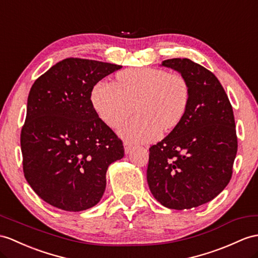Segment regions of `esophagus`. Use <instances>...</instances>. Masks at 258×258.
<instances>
[{
  "label": "esophagus",
  "mask_w": 258,
  "mask_h": 258,
  "mask_svg": "<svg viewBox=\"0 0 258 258\" xmlns=\"http://www.w3.org/2000/svg\"><path fill=\"white\" fill-rule=\"evenodd\" d=\"M133 148H134L133 144L127 142V141L124 142V152H125V153H129L130 151H131V149H133Z\"/></svg>",
  "instance_id": "34e87169"
}]
</instances>
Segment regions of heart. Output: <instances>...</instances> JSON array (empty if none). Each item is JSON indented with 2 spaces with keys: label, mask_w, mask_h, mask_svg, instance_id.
<instances>
[{
  "label": "heart",
  "mask_w": 258,
  "mask_h": 258,
  "mask_svg": "<svg viewBox=\"0 0 258 258\" xmlns=\"http://www.w3.org/2000/svg\"><path fill=\"white\" fill-rule=\"evenodd\" d=\"M91 99L94 109L109 127H117L133 114H138L119 127L127 140L149 142L158 139L162 129L172 130L180 123L190 99L185 77L164 69H128L116 75V84L99 81Z\"/></svg>",
  "instance_id": "1"
}]
</instances>
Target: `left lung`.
<instances>
[{
    "mask_svg": "<svg viewBox=\"0 0 258 258\" xmlns=\"http://www.w3.org/2000/svg\"><path fill=\"white\" fill-rule=\"evenodd\" d=\"M162 66L178 71L190 99L180 123L149 149L147 179L154 198L169 209H190L216 198L229 184L237 152L233 109L211 71L189 59Z\"/></svg>",
    "mask_w": 258,
    "mask_h": 258,
    "instance_id": "8db88e82",
    "label": "left lung"
}]
</instances>
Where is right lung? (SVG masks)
Segmentation results:
<instances>
[{"mask_svg":"<svg viewBox=\"0 0 258 258\" xmlns=\"http://www.w3.org/2000/svg\"><path fill=\"white\" fill-rule=\"evenodd\" d=\"M121 66L68 58L35 81L21 131L24 176L46 203L66 211L102 199L106 171L124 155L121 139L97 115L94 85Z\"/></svg>","mask_w":258,"mask_h":258,"instance_id":"obj_1","label":"right lung"}]
</instances>
